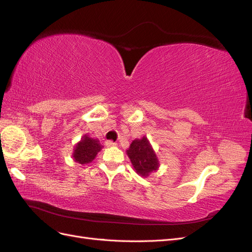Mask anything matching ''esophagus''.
I'll list each match as a JSON object with an SVG mask.
<instances>
[{
    "instance_id": "34e87169",
    "label": "esophagus",
    "mask_w": 252,
    "mask_h": 252,
    "mask_svg": "<svg viewBox=\"0 0 252 252\" xmlns=\"http://www.w3.org/2000/svg\"><path fill=\"white\" fill-rule=\"evenodd\" d=\"M105 145L107 147H113V146H117V143L116 142H112V141H107L105 143Z\"/></svg>"
}]
</instances>
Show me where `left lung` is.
Here are the masks:
<instances>
[{
	"instance_id": "left-lung-1",
	"label": "left lung",
	"mask_w": 252,
	"mask_h": 252,
	"mask_svg": "<svg viewBox=\"0 0 252 252\" xmlns=\"http://www.w3.org/2000/svg\"><path fill=\"white\" fill-rule=\"evenodd\" d=\"M126 152L136 173L142 177L146 178L158 169V159L146 136L133 140Z\"/></svg>"
}]
</instances>
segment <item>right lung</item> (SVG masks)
Listing matches in <instances>:
<instances>
[{"mask_svg":"<svg viewBox=\"0 0 252 252\" xmlns=\"http://www.w3.org/2000/svg\"><path fill=\"white\" fill-rule=\"evenodd\" d=\"M103 146L97 139L90 138L88 134L82 136V140L77 143L73 150L72 158L74 162L79 164L91 163L96 157L97 152H100Z\"/></svg>","mask_w":252,"mask_h":252,"instance_id":"right-lung-1","label":"right lung"}]
</instances>
